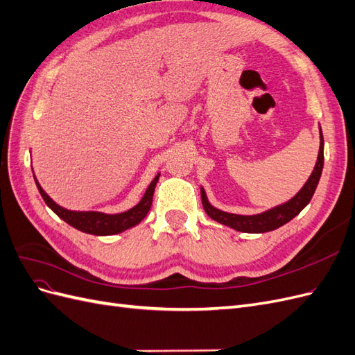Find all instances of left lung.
I'll use <instances>...</instances> for the list:
<instances>
[{"mask_svg":"<svg viewBox=\"0 0 355 355\" xmlns=\"http://www.w3.org/2000/svg\"><path fill=\"white\" fill-rule=\"evenodd\" d=\"M323 148H324V141H323V133H321V128H320V149H318V158H317L313 173H311L309 179L306 180V184L302 187V189H300L292 200L280 204V206L259 214H250V216H245V214H234V213L222 211L216 207H213L207 200L204 188H201V201H202L204 210H206V213L213 220H216L222 225H227V227L240 232L262 234V232L274 231L277 228L283 227L284 223L290 222L295 216H297V214L306 207V204L311 201V198H313L315 188L318 185L321 171H323V164H324Z\"/></svg>","mask_w":355,"mask_h":355,"instance_id":"obj_1","label":"left lung"}]
</instances>
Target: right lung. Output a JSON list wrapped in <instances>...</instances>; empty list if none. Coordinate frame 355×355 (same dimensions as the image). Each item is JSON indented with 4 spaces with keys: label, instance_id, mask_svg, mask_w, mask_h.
<instances>
[{
    "label": "right lung",
    "instance_id": "1",
    "mask_svg": "<svg viewBox=\"0 0 355 355\" xmlns=\"http://www.w3.org/2000/svg\"><path fill=\"white\" fill-rule=\"evenodd\" d=\"M158 178H159V173L154 178L151 184H149L145 196L142 197L141 201L136 204L135 207H132L127 211H123V213H116V214H106V213H101V211H73V210L63 209L62 206H59V204H56L46 194V191L41 188L37 179H35V184H37V188L40 191L42 200L46 201L47 206L53 211H55L60 219L69 223L71 227H73L78 231H83L85 234L112 235V234H120L128 228L135 227V225H137L146 216L149 209H151Z\"/></svg>",
    "mask_w": 355,
    "mask_h": 355
}]
</instances>
